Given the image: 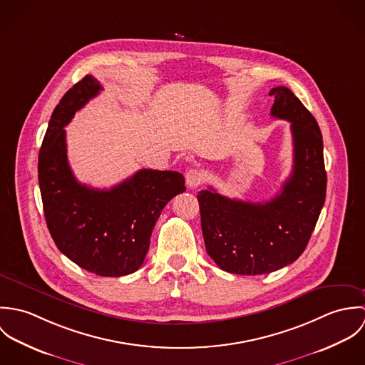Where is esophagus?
Returning <instances> with one entry per match:
<instances>
[{
  "mask_svg": "<svg viewBox=\"0 0 365 365\" xmlns=\"http://www.w3.org/2000/svg\"><path fill=\"white\" fill-rule=\"evenodd\" d=\"M202 180H204V175H202V173H201L200 170H197V168H191V170H188L187 174H185V182H187V185H188L190 188H197V187H200L201 182H202Z\"/></svg>",
  "mask_w": 365,
  "mask_h": 365,
  "instance_id": "esophagus-1",
  "label": "esophagus"
}]
</instances>
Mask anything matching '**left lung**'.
I'll return each instance as SVG.
<instances>
[{"label":"left lung","mask_w":365,"mask_h":365,"mask_svg":"<svg viewBox=\"0 0 365 365\" xmlns=\"http://www.w3.org/2000/svg\"><path fill=\"white\" fill-rule=\"evenodd\" d=\"M271 116L291 122L292 173L265 202L198 192L207 253L223 271L259 275L297 260L308 246L326 198L323 139L312 113L287 87L271 88Z\"/></svg>","instance_id":"1"}]
</instances>
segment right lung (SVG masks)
<instances>
[{"instance_id": "obj_1", "label": "right lung", "mask_w": 365, "mask_h": 365, "mask_svg": "<svg viewBox=\"0 0 365 365\" xmlns=\"http://www.w3.org/2000/svg\"><path fill=\"white\" fill-rule=\"evenodd\" d=\"M103 90L86 76L54 108L38 163L48 229L57 249L81 268L101 277H122L143 264L163 208L185 191L177 171L143 168L112 187L80 184L67 160L64 126Z\"/></svg>"}]
</instances>
